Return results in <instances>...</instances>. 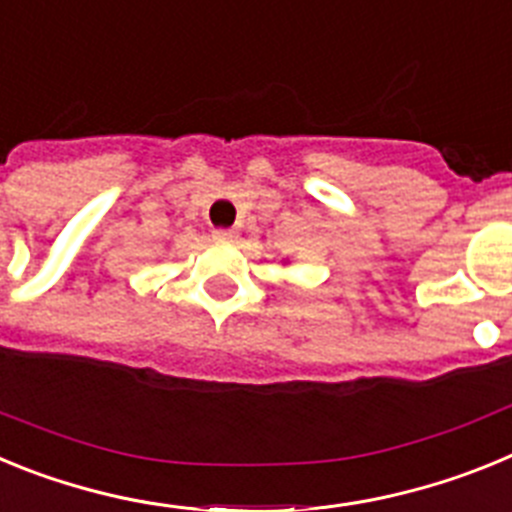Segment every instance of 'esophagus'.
Listing matches in <instances>:
<instances>
[{"label":"esophagus","mask_w":512,"mask_h":512,"mask_svg":"<svg viewBox=\"0 0 512 512\" xmlns=\"http://www.w3.org/2000/svg\"><path fill=\"white\" fill-rule=\"evenodd\" d=\"M212 238H215V241H233V238H235V230H230V228H217V230H212Z\"/></svg>","instance_id":"obj_1"}]
</instances>
